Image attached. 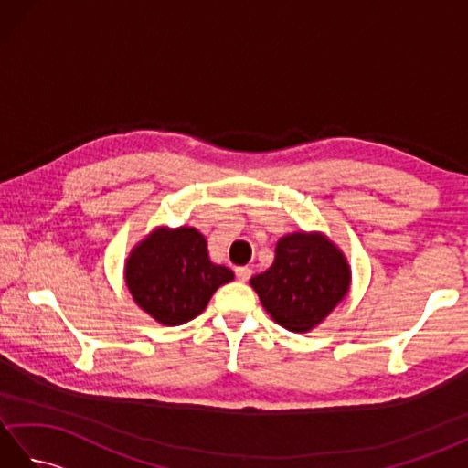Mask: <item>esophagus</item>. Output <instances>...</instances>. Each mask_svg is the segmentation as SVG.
Returning <instances> with one entry per match:
<instances>
[{
  "instance_id": "esophagus-1",
  "label": "esophagus",
  "mask_w": 468,
  "mask_h": 468,
  "mask_svg": "<svg viewBox=\"0 0 468 468\" xmlns=\"http://www.w3.org/2000/svg\"><path fill=\"white\" fill-rule=\"evenodd\" d=\"M235 275H237V280H239V282H247L253 275V271H251V267H237Z\"/></svg>"
}]
</instances>
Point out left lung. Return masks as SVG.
Listing matches in <instances>:
<instances>
[{"label": "left lung", "instance_id": "left-lung-1", "mask_svg": "<svg viewBox=\"0 0 468 468\" xmlns=\"http://www.w3.org/2000/svg\"><path fill=\"white\" fill-rule=\"evenodd\" d=\"M344 253L324 233H290L275 247L270 270L251 277L273 322L295 334L320 325L350 290Z\"/></svg>", "mask_w": 468, "mask_h": 468}]
</instances>
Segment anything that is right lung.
I'll return each mask as SVG.
<instances>
[{"mask_svg": "<svg viewBox=\"0 0 468 468\" xmlns=\"http://www.w3.org/2000/svg\"><path fill=\"white\" fill-rule=\"evenodd\" d=\"M126 287L138 307L163 325H181L201 314L233 271L208 260L207 239L195 227H158L131 251Z\"/></svg>", "mask_w": 468, "mask_h": 468, "instance_id": "1", "label": "right lung"}]
</instances>
